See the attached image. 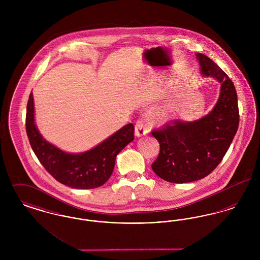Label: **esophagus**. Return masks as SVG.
Returning a JSON list of instances; mask_svg holds the SVG:
<instances>
[{
	"instance_id": "34e87169",
	"label": "esophagus",
	"mask_w": 260,
	"mask_h": 260,
	"mask_svg": "<svg viewBox=\"0 0 260 260\" xmlns=\"http://www.w3.org/2000/svg\"><path fill=\"white\" fill-rule=\"evenodd\" d=\"M135 132H136V136H137V137L146 136L149 132L148 124H147V123H146L143 119L137 120Z\"/></svg>"
}]
</instances>
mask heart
Returning <instances> with one entry per match:
<instances>
[{
  "mask_svg": "<svg viewBox=\"0 0 260 260\" xmlns=\"http://www.w3.org/2000/svg\"><path fill=\"white\" fill-rule=\"evenodd\" d=\"M155 117L157 118V120L161 121V122H165V121H167V120L169 119L170 114H169L168 110L162 109V110H160V111L158 112V113L155 115Z\"/></svg>",
  "mask_w": 260,
  "mask_h": 260,
  "instance_id": "b5f03b06",
  "label": "heart"
}]
</instances>
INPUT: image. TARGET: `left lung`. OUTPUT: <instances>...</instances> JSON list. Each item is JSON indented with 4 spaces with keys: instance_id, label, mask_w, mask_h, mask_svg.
<instances>
[{
    "instance_id": "obj_1",
    "label": "left lung",
    "mask_w": 260,
    "mask_h": 260,
    "mask_svg": "<svg viewBox=\"0 0 260 260\" xmlns=\"http://www.w3.org/2000/svg\"><path fill=\"white\" fill-rule=\"evenodd\" d=\"M201 74L220 84V94L213 109L194 122L175 120L152 132L160 143L152 170L173 183H186L209 175L222 161L239 126L235 86L227 74L203 53H196Z\"/></svg>"
}]
</instances>
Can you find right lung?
I'll use <instances>...</instances> for the list:
<instances>
[{"label": "right lung", "instance_id": "1", "mask_svg": "<svg viewBox=\"0 0 260 260\" xmlns=\"http://www.w3.org/2000/svg\"><path fill=\"white\" fill-rule=\"evenodd\" d=\"M26 133L38 160L54 179L71 188L93 189L110 178L117 155L135 138V126L127 124L94 148L69 154L50 144L39 133L31 92L27 103Z\"/></svg>", "mask_w": 260, "mask_h": 260}]
</instances>
